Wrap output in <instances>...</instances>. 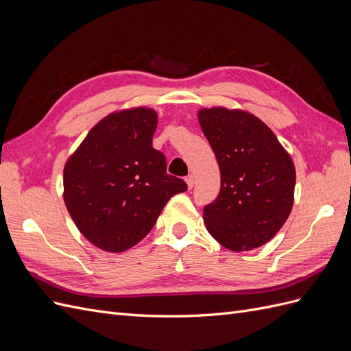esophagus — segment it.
<instances>
[{"instance_id":"obj_1","label":"esophagus","mask_w":351,"mask_h":351,"mask_svg":"<svg viewBox=\"0 0 351 351\" xmlns=\"http://www.w3.org/2000/svg\"><path fill=\"white\" fill-rule=\"evenodd\" d=\"M186 183H187V187H189V189H192V187L195 186V177H193L192 174L187 176V177H186Z\"/></svg>"}]
</instances>
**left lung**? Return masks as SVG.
Returning <instances> with one entry per match:
<instances>
[{"label": "left lung", "instance_id": "8db88e82", "mask_svg": "<svg viewBox=\"0 0 351 351\" xmlns=\"http://www.w3.org/2000/svg\"><path fill=\"white\" fill-rule=\"evenodd\" d=\"M197 119L221 173L219 195L204 208L209 234L232 252L263 246L291 212L293 159L269 127L247 111L202 108Z\"/></svg>", "mask_w": 351, "mask_h": 351}]
</instances>
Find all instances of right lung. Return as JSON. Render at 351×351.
Instances as JSON below:
<instances>
[{
  "instance_id": "obj_1",
  "label": "right lung",
  "mask_w": 351,
  "mask_h": 351,
  "mask_svg": "<svg viewBox=\"0 0 351 351\" xmlns=\"http://www.w3.org/2000/svg\"><path fill=\"white\" fill-rule=\"evenodd\" d=\"M158 115L137 107L102 119L64 165V204L93 246L129 250L152 230L169 197L187 190L167 174L162 152L152 147Z\"/></svg>"
}]
</instances>
